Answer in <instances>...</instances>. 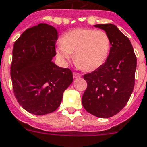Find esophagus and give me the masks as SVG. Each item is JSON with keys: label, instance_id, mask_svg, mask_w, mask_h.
<instances>
[{"label": "esophagus", "instance_id": "34e87169", "mask_svg": "<svg viewBox=\"0 0 147 147\" xmlns=\"http://www.w3.org/2000/svg\"><path fill=\"white\" fill-rule=\"evenodd\" d=\"M73 77L74 78H79V77H81V74L78 73V72H73Z\"/></svg>", "mask_w": 147, "mask_h": 147}]
</instances>
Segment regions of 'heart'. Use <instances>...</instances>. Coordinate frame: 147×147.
<instances>
[{
	"mask_svg": "<svg viewBox=\"0 0 147 147\" xmlns=\"http://www.w3.org/2000/svg\"><path fill=\"white\" fill-rule=\"evenodd\" d=\"M111 38L102 30L76 29L65 32L57 48L60 60L66 63L74 54V62L85 71L101 68L109 57Z\"/></svg>",
	"mask_w": 147,
	"mask_h": 147,
	"instance_id": "heart-1",
	"label": "heart"
}]
</instances>
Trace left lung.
I'll list each match as a JSON object with an SVG mask.
<instances>
[{"instance_id": "8db88e82", "label": "left lung", "mask_w": 147, "mask_h": 147, "mask_svg": "<svg viewBox=\"0 0 147 147\" xmlns=\"http://www.w3.org/2000/svg\"><path fill=\"white\" fill-rule=\"evenodd\" d=\"M111 38L109 57L101 68L86 74L87 88L82 103L86 111L98 118L117 115L125 106L133 91L136 56L129 38L113 24H99Z\"/></svg>"}]
</instances>
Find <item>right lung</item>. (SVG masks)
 Here are the masks:
<instances>
[{
  "label": "right lung",
  "mask_w": 147,
  "mask_h": 147,
  "mask_svg": "<svg viewBox=\"0 0 147 147\" xmlns=\"http://www.w3.org/2000/svg\"><path fill=\"white\" fill-rule=\"evenodd\" d=\"M57 40L54 27L40 23L26 29L14 44L11 65L14 94L18 104L33 115L56 111L64 91L73 81L69 68L52 62Z\"/></svg>",
  "instance_id": "1"
}]
</instances>
